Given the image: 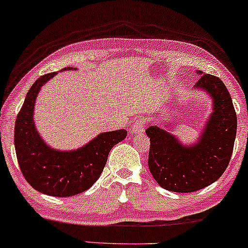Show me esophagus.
Instances as JSON below:
<instances>
[{
	"label": "esophagus",
	"mask_w": 248,
	"mask_h": 248,
	"mask_svg": "<svg viewBox=\"0 0 248 248\" xmlns=\"http://www.w3.org/2000/svg\"><path fill=\"white\" fill-rule=\"evenodd\" d=\"M144 125H145L144 119H141V118L136 119L135 123L132 124L131 132L132 133H143L144 132Z\"/></svg>",
	"instance_id": "34e87169"
}]
</instances>
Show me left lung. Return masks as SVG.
<instances>
[{
    "instance_id": "obj_1",
    "label": "left lung",
    "mask_w": 248,
    "mask_h": 248,
    "mask_svg": "<svg viewBox=\"0 0 248 248\" xmlns=\"http://www.w3.org/2000/svg\"><path fill=\"white\" fill-rule=\"evenodd\" d=\"M196 89L213 99V112L194 145H183L173 135L152 125L149 169L155 182L168 191L188 193L202 190L221 177L229 165L236 135V113L222 80L197 71Z\"/></svg>"
}]
</instances>
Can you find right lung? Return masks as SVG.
<instances>
[{
	"mask_svg": "<svg viewBox=\"0 0 248 248\" xmlns=\"http://www.w3.org/2000/svg\"><path fill=\"white\" fill-rule=\"evenodd\" d=\"M64 68L63 70H71ZM57 75H43L28 91L15 123L16 155L22 174L35 190L52 197H70L90 188L107 164L110 150L126 137V130L99 133L72 151L51 149L35 126V101L42 85Z\"/></svg>",
	"mask_w": 248,
	"mask_h": 248,
	"instance_id": "add662e5",
	"label": "right lung"
}]
</instances>
